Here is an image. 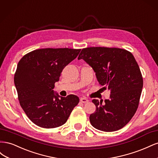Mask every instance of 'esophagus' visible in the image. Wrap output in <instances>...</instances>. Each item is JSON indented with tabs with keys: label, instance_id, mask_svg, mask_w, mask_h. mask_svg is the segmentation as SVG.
I'll return each instance as SVG.
<instances>
[{
	"label": "esophagus",
	"instance_id": "obj_1",
	"mask_svg": "<svg viewBox=\"0 0 158 158\" xmlns=\"http://www.w3.org/2000/svg\"><path fill=\"white\" fill-rule=\"evenodd\" d=\"M80 102L82 103H87V102H88V99L86 98L83 97V98H80Z\"/></svg>",
	"mask_w": 158,
	"mask_h": 158
}]
</instances>
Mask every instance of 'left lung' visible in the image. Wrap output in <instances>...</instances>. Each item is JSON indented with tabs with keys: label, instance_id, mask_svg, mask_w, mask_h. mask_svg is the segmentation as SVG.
<instances>
[{
	"label": "left lung",
	"instance_id": "1",
	"mask_svg": "<svg viewBox=\"0 0 158 158\" xmlns=\"http://www.w3.org/2000/svg\"><path fill=\"white\" fill-rule=\"evenodd\" d=\"M94 69L99 84L110 90L105 103L93 99L96 109L90 114L92 125L99 131L113 132L125 127L139 104L143 78L131 52L119 48L88 47L78 56Z\"/></svg>",
	"mask_w": 158,
	"mask_h": 158
}]
</instances>
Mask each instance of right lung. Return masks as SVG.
<instances>
[{
    "instance_id": "obj_1",
    "label": "right lung",
    "mask_w": 158,
    "mask_h": 158,
    "mask_svg": "<svg viewBox=\"0 0 158 158\" xmlns=\"http://www.w3.org/2000/svg\"><path fill=\"white\" fill-rule=\"evenodd\" d=\"M80 51L40 49L28 52L19 61L14 74L18 100L26 115L36 125L52 128L64 125L79 103L76 95L63 98L52 89L64 68Z\"/></svg>"
}]
</instances>
